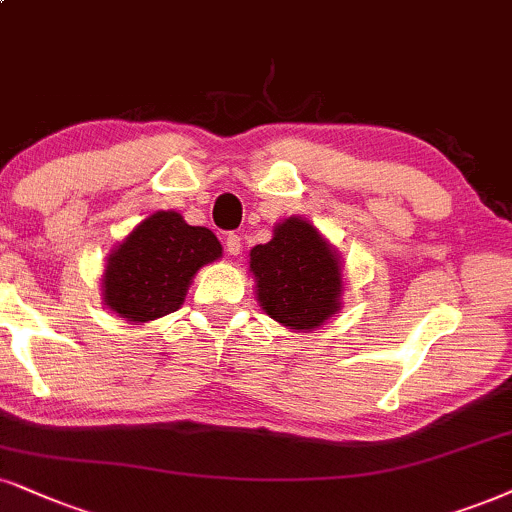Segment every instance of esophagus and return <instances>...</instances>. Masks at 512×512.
I'll return each mask as SVG.
<instances>
[{
    "mask_svg": "<svg viewBox=\"0 0 512 512\" xmlns=\"http://www.w3.org/2000/svg\"><path fill=\"white\" fill-rule=\"evenodd\" d=\"M224 248H226V252H229V255H241V236H236V234H229L224 238Z\"/></svg>",
    "mask_w": 512,
    "mask_h": 512,
    "instance_id": "34e87169",
    "label": "esophagus"
}]
</instances>
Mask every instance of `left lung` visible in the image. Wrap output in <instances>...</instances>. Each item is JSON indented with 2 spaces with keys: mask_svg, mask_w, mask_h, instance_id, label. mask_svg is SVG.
<instances>
[{
  "mask_svg": "<svg viewBox=\"0 0 512 512\" xmlns=\"http://www.w3.org/2000/svg\"><path fill=\"white\" fill-rule=\"evenodd\" d=\"M250 271L260 307L297 333L319 328L340 312V257L307 219L278 222L274 238L250 250Z\"/></svg>",
  "mask_w": 512,
  "mask_h": 512,
  "instance_id": "1",
  "label": "left lung"
}]
</instances>
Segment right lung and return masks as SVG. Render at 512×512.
Instances as JSON below:
<instances>
[{"label":"right lung","instance_id":"right-lung-1","mask_svg":"<svg viewBox=\"0 0 512 512\" xmlns=\"http://www.w3.org/2000/svg\"><path fill=\"white\" fill-rule=\"evenodd\" d=\"M222 257L205 226H191L174 210H158L115 245L103 269V302L132 323L177 312L200 267Z\"/></svg>","mask_w":512,"mask_h":512}]
</instances>
